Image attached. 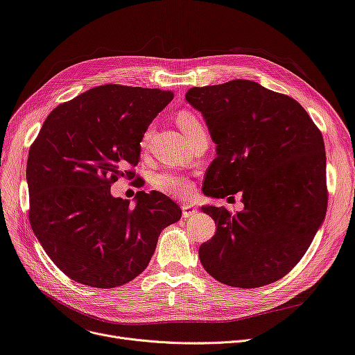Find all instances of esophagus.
I'll use <instances>...</instances> for the list:
<instances>
[{
    "label": "esophagus",
    "instance_id": "34e87169",
    "mask_svg": "<svg viewBox=\"0 0 355 355\" xmlns=\"http://www.w3.org/2000/svg\"><path fill=\"white\" fill-rule=\"evenodd\" d=\"M197 213V209L193 206V204H189V202H185V204H182V217H191V216H194Z\"/></svg>",
    "mask_w": 355,
    "mask_h": 355
}]
</instances>
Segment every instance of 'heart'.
Instances as JSON below:
<instances>
[{"label": "heart", "instance_id": "b5f03b06", "mask_svg": "<svg viewBox=\"0 0 355 355\" xmlns=\"http://www.w3.org/2000/svg\"><path fill=\"white\" fill-rule=\"evenodd\" d=\"M177 123L182 129V132L187 135L189 141L193 139L200 132H204V130H206L201 119L190 110L180 112V114L177 115ZM149 135H151V128L145 130V134L141 141L142 146L146 145ZM154 185L157 190L166 193V194H171V196H177V197L185 196L193 189L191 181L185 175L175 173V171H164V173L157 174L154 178Z\"/></svg>", "mask_w": 355, "mask_h": 355}]
</instances>
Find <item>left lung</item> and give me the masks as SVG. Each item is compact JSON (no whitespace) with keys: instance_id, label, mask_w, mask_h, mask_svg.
<instances>
[{"instance_id":"1","label":"left lung","mask_w":355,"mask_h":355,"mask_svg":"<svg viewBox=\"0 0 355 355\" xmlns=\"http://www.w3.org/2000/svg\"><path fill=\"white\" fill-rule=\"evenodd\" d=\"M185 99L201 112L217 144L202 193L230 200L240 191L245 204L236 214L201 209L217 226L200 246L201 265L234 288L279 281L302 259L325 218L321 130L295 99L250 80L191 87Z\"/></svg>"}]
</instances>
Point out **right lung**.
<instances>
[{"instance_id": "add662e5", "label": "right lung", "mask_w": 355, "mask_h": 355, "mask_svg": "<svg viewBox=\"0 0 355 355\" xmlns=\"http://www.w3.org/2000/svg\"><path fill=\"white\" fill-rule=\"evenodd\" d=\"M171 90L103 85L54 107L30 146V225L64 275L92 288H116L151 260L161 232L181 218L162 193L139 191L135 206L110 194L134 178L149 123Z\"/></svg>"}]
</instances>
